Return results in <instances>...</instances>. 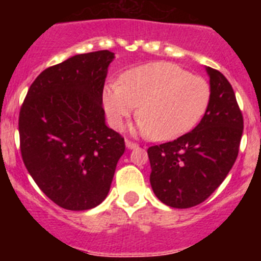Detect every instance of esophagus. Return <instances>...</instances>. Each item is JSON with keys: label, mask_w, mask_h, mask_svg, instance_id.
Here are the masks:
<instances>
[{"label": "esophagus", "mask_w": 261, "mask_h": 261, "mask_svg": "<svg viewBox=\"0 0 261 261\" xmlns=\"http://www.w3.org/2000/svg\"><path fill=\"white\" fill-rule=\"evenodd\" d=\"M125 145H126V147H128V149H136V147H138V145L136 144V142L130 141V140H126Z\"/></svg>", "instance_id": "obj_1"}]
</instances>
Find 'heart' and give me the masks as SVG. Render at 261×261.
<instances>
[{"instance_id":"1","label":"heart","mask_w":261,"mask_h":261,"mask_svg":"<svg viewBox=\"0 0 261 261\" xmlns=\"http://www.w3.org/2000/svg\"><path fill=\"white\" fill-rule=\"evenodd\" d=\"M111 82L103 90L108 121L120 129L137 111L138 130L155 140H171L190 130L206 110L211 87L202 77L170 62H150Z\"/></svg>"}]
</instances>
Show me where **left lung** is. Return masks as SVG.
I'll return each instance as SVG.
<instances>
[{"instance_id":"1","label":"left lung","mask_w":261,"mask_h":261,"mask_svg":"<svg viewBox=\"0 0 261 261\" xmlns=\"http://www.w3.org/2000/svg\"><path fill=\"white\" fill-rule=\"evenodd\" d=\"M211 98L204 117L193 130L174 141L147 149L150 184L163 204L192 208L221 186L238 156L243 116L225 75L206 68Z\"/></svg>"}]
</instances>
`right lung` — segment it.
Returning a JSON list of instances; mask_svg holds the SVG:
<instances>
[{
  "label": "right lung",
  "mask_w": 261,
  "mask_h": 261,
  "mask_svg": "<svg viewBox=\"0 0 261 261\" xmlns=\"http://www.w3.org/2000/svg\"><path fill=\"white\" fill-rule=\"evenodd\" d=\"M110 50L75 55L43 70L19 112L20 153L27 171L55 204L95 208L107 197L124 138L106 125L103 87Z\"/></svg>",
  "instance_id": "right-lung-1"
}]
</instances>
